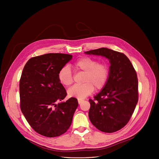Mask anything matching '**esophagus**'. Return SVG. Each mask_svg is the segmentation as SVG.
<instances>
[{
  "instance_id": "obj_1",
  "label": "esophagus",
  "mask_w": 159,
  "mask_h": 159,
  "mask_svg": "<svg viewBox=\"0 0 159 159\" xmlns=\"http://www.w3.org/2000/svg\"><path fill=\"white\" fill-rule=\"evenodd\" d=\"M83 101V100L82 99H78V103L80 104H81V102Z\"/></svg>"
}]
</instances>
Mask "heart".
Listing matches in <instances>:
<instances>
[{
	"mask_svg": "<svg viewBox=\"0 0 159 159\" xmlns=\"http://www.w3.org/2000/svg\"><path fill=\"white\" fill-rule=\"evenodd\" d=\"M74 66L85 75L82 79L84 84L74 85L68 90V95L70 98L83 99L91 94L94 88L96 90L102 89L108 81L109 68L105 63H99L96 59L84 57L77 60ZM58 76L60 83L65 86L70 85L74 82L72 72L68 66L61 68Z\"/></svg>",
	"mask_w": 159,
	"mask_h": 159,
	"instance_id": "heart-1",
	"label": "heart"
}]
</instances>
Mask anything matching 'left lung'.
<instances>
[{
    "label": "left lung",
    "instance_id": "8db88e82",
    "mask_svg": "<svg viewBox=\"0 0 159 159\" xmlns=\"http://www.w3.org/2000/svg\"><path fill=\"white\" fill-rule=\"evenodd\" d=\"M109 60V77L101 91L89 100L92 124L105 133L116 132L129 121L139 101L137 72L123 53L106 48L85 52Z\"/></svg>",
    "mask_w": 159,
    "mask_h": 159
}]
</instances>
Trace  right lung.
Wrapping results in <instances>:
<instances>
[{"label": "right lung", "mask_w": 159, "mask_h": 159, "mask_svg": "<svg viewBox=\"0 0 159 159\" xmlns=\"http://www.w3.org/2000/svg\"><path fill=\"white\" fill-rule=\"evenodd\" d=\"M72 58L69 54H44L30 58L22 70L19 81L20 110L31 127L44 137L65 133L78 106L75 98L56 104L66 96L58 72Z\"/></svg>", "instance_id": "right-lung-1"}]
</instances>
